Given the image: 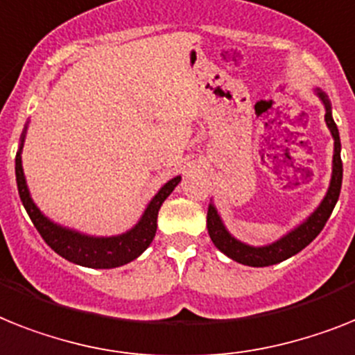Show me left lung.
<instances>
[{"label":"left lung","instance_id":"1","mask_svg":"<svg viewBox=\"0 0 355 355\" xmlns=\"http://www.w3.org/2000/svg\"><path fill=\"white\" fill-rule=\"evenodd\" d=\"M315 94L324 105V121L327 127L330 128V134L334 137V159H332V180H330V187L327 190V196L323 201L319 203L318 209L310 214L309 218L304 219L303 223L292 228L288 234L279 237L277 241L265 245V247H252L247 243L239 241L232 234L228 232L227 227L223 225V219L218 214L214 203L209 205V212H207V228H209L210 239L219 250L223 252L225 256H228L234 261L241 263L247 266H270L276 263L285 261L288 257L295 256L297 252L303 250L306 245L314 241L318 234L323 230L324 223L329 221L330 214H332L334 207L338 203L339 192H341L343 183V163H341V141H339V130L338 125L332 118V107H330L329 96L323 90L315 89Z\"/></svg>","mask_w":355,"mask_h":355}]
</instances>
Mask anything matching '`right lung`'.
Here are the masks:
<instances>
[{
    "label": "right lung",
    "mask_w": 355,
    "mask_h": 355,
    "mask_svg": "<svg viewBox=\"0 0 355 355\" xmlns=\"http://www.w3.org/2000/svg\"><path fill=\"white\" fill-rule=\"evenodd\" d=\"M25 132L26 127L21 134L19 150L16 154L17 192H19V198H21V203L25 207L26 214H28V218L32 219V223L37 228L41 237L45 239L46 245L55 254H60L61 257H65V259L76 263V265L89 266V268H116V266L127 265V263L134 261L136 257L141 256L152 243L154 236H156L157 212H159L161 205L172 194V190L178 187V183L181 181V175H175V178H172L171 181H166L161 187L159 192L152 198L150 203L146 205L141 219L130 230L110 237L87 236V234L61 227V225L51 221L32 201L21 165Z\"/></svg>",
    "instance_id": "obj_1"
}]
</instances>
